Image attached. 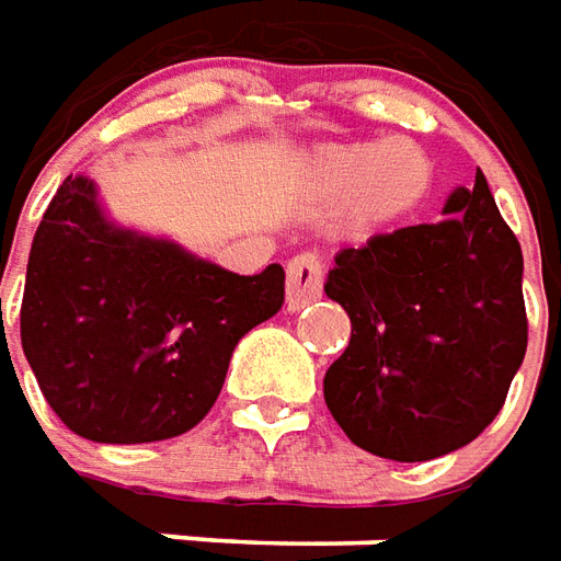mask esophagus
<instances>
[{
	"instance_id": "34e87169",
	"label": "esophagus",
	"mask_w": 561,
	"mask_h": 561,
	"mask_svg": "<svg viewBox=\"0 0 561 561\" xmlns=\"http://www.w3.org/2000/svg\"><path fill=\"white\" fill-rule=\"evenodd\" d=\"M324 273H321L319 254H297L288 261V285H285V307L288 312L304 309L321 297Z\"/></svg>"
}]
</instances>
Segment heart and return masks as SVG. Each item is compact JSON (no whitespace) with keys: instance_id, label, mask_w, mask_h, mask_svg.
Here are the masks:
<instances>
[{"instance_id":"obj_1","label":"heart","mask_w":561,"mask_h":561,"mask_svg":"<svg viewBox=\"0 0 561 561\" xmlns=\"http://www.w3.org/2000/svg\"><path fill=\"white\" fill-rule=\"evenodd\" d=\"M431 182V167L413 142H340L316 148L300 185L319 197H340V225L374 230L413 209Z\"/></svg>"}]
</instances>
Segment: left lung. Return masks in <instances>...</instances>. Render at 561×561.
Wrapping results in <instances>:
<instances>
[{
	"label": "left lung",
	"instance_id": "left-lung-1",
	"mask_svg": "<svg viewBox=\"0 0 561 561\" xmlns=\"http://www.w3.org/2000/svg\"><path fill=\"white\" fill-rule=\"evenodd\" d=\"M324 294L348 312L324 403L355 446L428 461L499 416L526 358L523 249L477 170L434 225L343 249Z\"/></svg>",
	"mask_w": 561,
	"mask_h": 561
}]
</instances>
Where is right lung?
Segmentation results:
<instances>
[{
  "mask_svg": "<svg viewBox=\"0 0 561 561\" xmlns=\"http://www.w3.org/2000/svg\"><path fill=\"white\" fill-rule=\"evenodd\" d=\"M282 304L279 264L240 276L117 227L88 175H66L30 249L21 343L66 428L151 444L213 410L237 343Z\"/></svg>",
  "mask_w": 561,
  "mask_h": 561,
  "instance_id": "1",
  "label": "right lung"
}]
</instances>
